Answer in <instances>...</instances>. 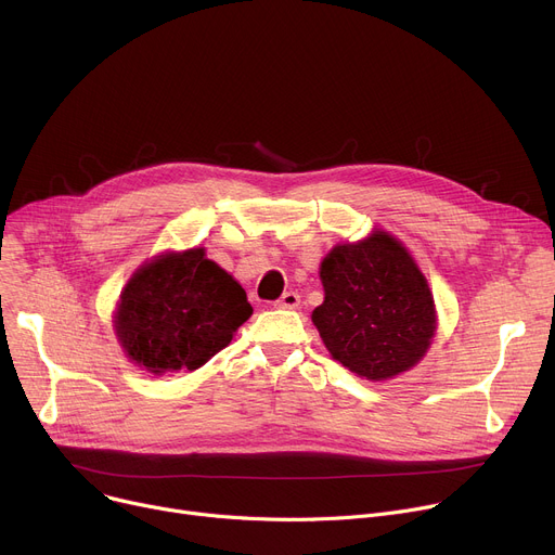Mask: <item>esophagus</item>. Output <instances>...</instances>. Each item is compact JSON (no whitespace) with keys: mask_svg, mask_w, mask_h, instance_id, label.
<instances>
[{"mask_svg":"<svg viewBox=\"0 0 555 555\" xmlns=\"http://www.w3.org/2000/svg\"><path fill=\"white\" fill-rule=\"evenodd\" d=\"M275 306H278V309H297V306H299V295L295 291H286L275 301Z\"/></svg>","mask_w":555,"mask_h":555,"instance_id":"34e87169","label":"esophagus"}]
</instances>
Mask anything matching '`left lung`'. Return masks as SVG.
I'll return each mask as SVG.
<instances>
[{
  "instance_id": "8db88e82",
  "label": "left lung",
  "mask_w": 555,
  "mask_h": 555,
  "mask_svg": "<svg viewBox=\"0 0 555 555\" xmlns=\"http://www.w3.org/2000/svg\"><path fill=\"white\" fill-rule=\"evenodd\" d=\"M320 278L324 301L313 324L350 373L384 382L423 359L437 331L435 297L397 237L377 229L333 246Z\"/></svg>"
}]
</instances>
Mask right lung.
<instances>
[{"mask_svg":"<svg viewBox=\"0 0 555 555\" xmlns=\"http://www.w3.org/2000/svg\"><path fill=\"white\" fill-rule=\"evenodd\" d=\"M251 313L244 288L201 246L145 262L120 293L114 328L134 363L163 375L196 371Z\"/></svg>","mask_w":555,"mask_h":555,"instance_id":"obj_1","label":"right lung"}]
</instances>
